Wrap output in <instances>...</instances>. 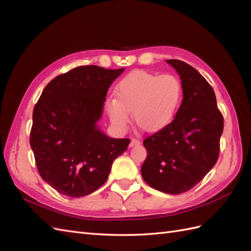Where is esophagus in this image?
I'll use <instances>...</instances> for the list:
<instances>
[{"label":"esophagus","mask_w":251,"mask_h":251,"mask_svg":"<svg viewBox=\"0 0 251 251\" xmlns=\"http://www.w3.org/2000/svg\"><path fill=\"white\" fill-rule=\"evenodd\" d=\"M140 144V140L139 139H136V138H132L131 143H130V147H135V146H138Z\"/></svg>","instance_id":"1"}]
</instances>
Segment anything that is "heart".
Returning a JSON list of instances; mask_svg holds the SVG:
<instances>
[{"label":"heart","mask_w":251,"mask_h":251,"mask_svg":"<svg viewBox=\"0 0 251 251\" xmlns=\"http://www.w3.org/2000/svg\"><path fill=\"white\" fill-rule=\"evenodd\" d=\"M182 98L183 87L175 75L135 71L118 82L116 96L105 100V111L119 131H125L130 124V112L139 126L157 131L174 119Z\"/></svg>","instance_id":"b5f03b06"}]
</instances>
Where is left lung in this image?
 <instances>
[{
	"mask_svg": "<svg viewBox=\"0 0 251 251\" xmlns=\"http://www.w3.org/2000/svg\"><path fill=\"white\" fill-rule=\"evenodd\" d=\"M180 75L183 100L174 120L144 139L143 180L157 191L177 195L196 186L216 164L224 119L214 89L194 67L168 59Z\"/></svg>",
	"mask_w": 251,
	"mask_h": 251,
	"instance_id": "8db88e82",
	"label": "left lung"
}]
</instances>
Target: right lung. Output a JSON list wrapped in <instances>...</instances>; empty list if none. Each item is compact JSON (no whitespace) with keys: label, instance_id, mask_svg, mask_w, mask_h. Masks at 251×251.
<instances>
[{"label":"right lung","instance_id":"obj_1","mask_svg":"<svg viewBox=\"0 0 251 251\" xmlns=\"http://www.w3.org/2000/svg\"><path fill=\"white\" fill-rule=\"evenodd\" d=\"M124 70L80 66L53 78L42 92L30 146L41 177L58 193L72 198L93 193L126 151L130 139L108 137L97 126L108 90Z\"/></svg>","mask_w":251,"mask_h":251}]
</instances>
